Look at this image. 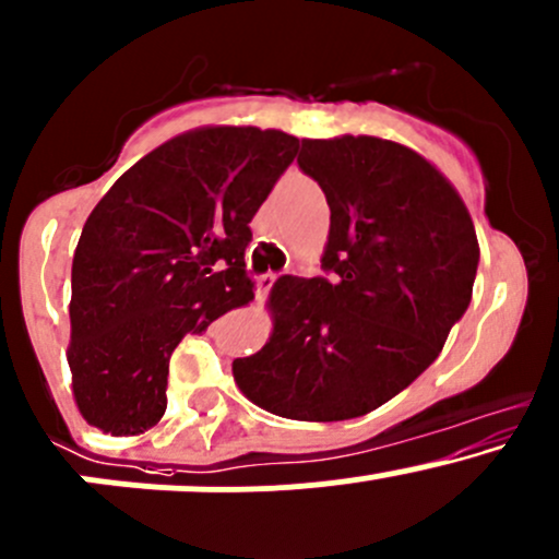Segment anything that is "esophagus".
<instances>
[{
    "mask_svg": "<svg viewBox=\"0 0 559 559\" xmlns=\"http://www.w3.org/2000/svg\"><path fill=\"white\" fill-rule=\"evenodd\" d=\"M275 278H278V275H275L273 270H267V273L257 275V297H267L270 289H273Z\"/></svg>",
    "mask_w": 559,
    "mask_h": 559,
    "instance_id": "esophagus-1",
    "label": "esophagus"
}]
</instances>
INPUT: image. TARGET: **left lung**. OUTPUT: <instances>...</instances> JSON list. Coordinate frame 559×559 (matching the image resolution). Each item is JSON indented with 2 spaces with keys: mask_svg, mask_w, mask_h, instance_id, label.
I'll list each match as a JSON object with an SVG mask.
<instances>
[{
  "mask_svg": "<svg viewBox=\"0 0 559 559\" xmlns=\"http://www.w3.org/2000/svg\"><path fill=\"white\" fill-rule=\"evenodd\" d=\"M299 171L329 211L326 275L281 278L275 324L235 358L240 391L292 420H348L420 378L472 302L479 243L461 195L418 152L374 136L305 139Z\"/></svg>",
  "mask_w": 559,
  "mask_h": 559,
  "instance_id": "8db88e82",
  "label": "left lung"
}]
</instances>
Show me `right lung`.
I'll return each instance as SVG.
<instances>
[{
  "instance_id": "add662e5",
  "label": "right lung",
  "mask_w": 559,
  "mask_h": 559,
  "mask_svg": "<svg viewBox=\"0 0 559 559\" xmlns=\"http://www.w3.org/2000/svg\"><path fill=\"white\" fill-rule=\"evenodd\" d=\"M299 141L260 128H201L141 157L82 227L72 262L74 399L111 437L166 413L168 358L254 299L246 273L249 222Z\"/></svg>"
}]
</instances>
